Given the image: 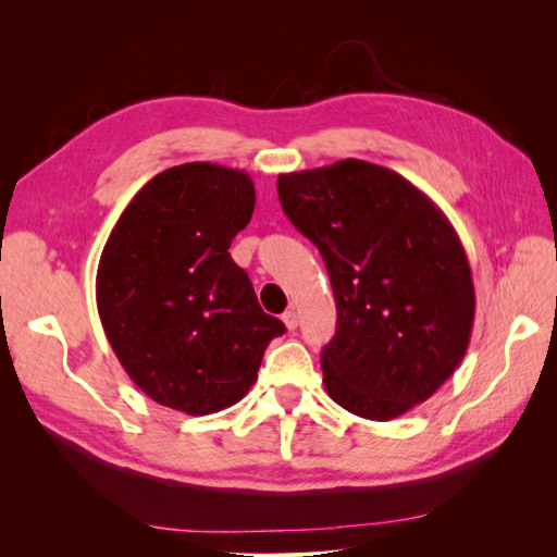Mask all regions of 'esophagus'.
<instances>
[{"label": "esophagus", "mask_w": 557, "mask_h": 557, "mask_svg": "<svg viewBox=\"0 0 557 557\" xmlns=\"http://www.w3.org/2000/svg\"><path fill=\"white\" fill-rule=\"evenodd\" d=\"M283 323H285V327H288V330H297L299 315H297L295 311H285V313H283Z\"/></svg>", "instance_id": "obj_1"}]
</instances>
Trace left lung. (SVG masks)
Instances as JSON below:
<instances>
[{
    "label": "left lung",
    "mask_w": 557,
    "mask_h": 557,
    "mask_svg": "<svg viewBox=\"0 0 557 557\" xmlns=\"http://www.w3.org/2000/svg\"><path fill=\"white\" fill-rule=\"evenodd\" d=\"M281 207L325 260L336 334L320 367L346 411L393 420L462 362L474 281L458 232L411 181L364 160L281 174Z\"/></svg>",
    "instance_id": "8db88e82"
}]
</instances>
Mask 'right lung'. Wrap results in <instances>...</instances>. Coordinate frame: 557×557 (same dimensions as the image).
Listing matches in <instances>:
<instances>
[{
	"label": "right lung",
	"mask_w": 557,
	"mask_h": 557,
	"mask_svg": "<svg viewBox=\"0 0 557 557\" xmlns=\"http://www.w3.org/2000/svg\"><path fill=\"white\" fill-rule=\"evenodd\" d=\"M256 207L246 172L188 162L150 178L97 267V311L127 376L162 407L209 416L258 379L285 332L227 252Z\"/></svg>",
	"instance_id": "1"
}]
</instances>
